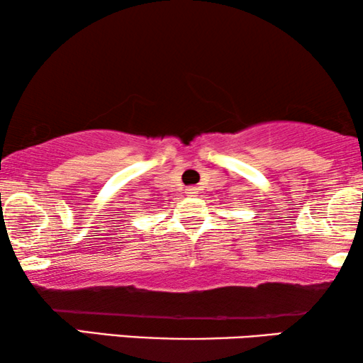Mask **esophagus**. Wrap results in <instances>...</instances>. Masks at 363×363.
<instances>
[{"instance_id": "esophagus-1", "label": "esophagus", "mask_w": 363, "mask_h": 363, "mask_svg": "<svg viewBox=\"0 0 363 363\" xmlns=\"http://www.w3.org/2000/svg\"><path fill=\"white\" fill-rule=\"evenodd\" d=\"M186 195H188V196H196V195H198V188H195V186H188V188H186Z\"/></svg>"}]
</instances>
